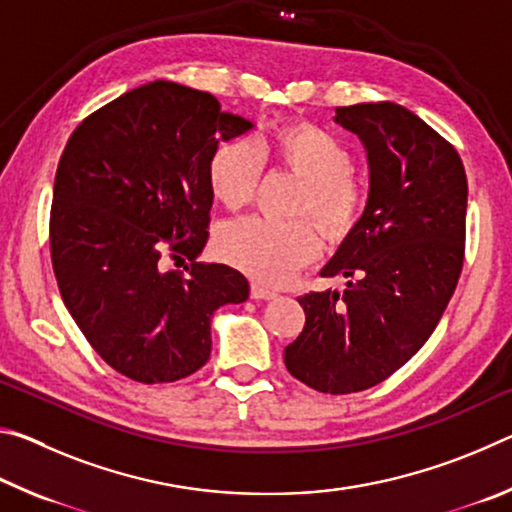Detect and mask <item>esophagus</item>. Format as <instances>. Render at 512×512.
<instances>
[{
    "instance_id": "1",
    "label": "esophagus",
    "mask_w": 512,
    "mask_h": 512,
    "mask_svg": "<svg viewBox=\"0 0 512 512\" xmlns=\"http://www.w3.org/2000/svg\"><path fill=\"white\" fill-rule=\"evenodd\" d=\"M277 296L275 291H271V289H266V287H262V284H250V298H255V300H273Z\"/></svg>"
}]
</instances>
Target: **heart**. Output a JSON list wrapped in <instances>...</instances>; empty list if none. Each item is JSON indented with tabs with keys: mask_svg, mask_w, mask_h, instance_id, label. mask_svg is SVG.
I'll use <instances>...</instances> for the list:
<instances>
[{
	"mask_svg": "<svg viewBox=\"0 0 512 512\" xmlns=\"http://www.w3.org/2000/svg\"><path fill=\"white\" fill-rule=\"evenodd\" d=\"M266 158L305 180L298 212L314 216L329 237H341L352 228L361 207V189L352 176V153L332 133L309 121L284 124L271 137H241L216 146L207 164V180L216 201L230 210L244 207L255 194ZM318 248L311 223L262 216L225 223L216 237L221 259L264 284L287 282L298 268L314 262Z\"/></svg>",
	"mask_w": 512,
	"mask_h": 512,
	"instance_id": "b5f03b06",
	"label": "heart"
}]
</instances>
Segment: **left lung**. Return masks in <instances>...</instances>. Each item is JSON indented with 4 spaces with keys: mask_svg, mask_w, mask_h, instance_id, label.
I'll use <instances>...</instances> for the list:
<instances>
[{
    "mask_svg": "<svg viewBox=\"0 0 512 512\" xmlns=\"http://www.w3.org/2000/svg\"><path fill=\"white\" fill-rule=\"evenodd\" d=\"M366 149V210L323 266L343 291L298 298L305 329L284 348L293 377L359 393L391 377L436 329L465 253L467 178L452 144L393 101L336 108Z\"/></svg>",
    "mask_w": 512,
    "mask_h": 512,
    "instance_id": "1",
    "label": "left lung"
}]
</instances>
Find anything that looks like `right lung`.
I'll return each mask as SVG.
<instances>
[{"label": "right lung", "mask_w": 512, "mask_h": 512, "mask_svg": "<svg viewBox=\"0 0 512 512\" xmlns=\"http://www.w3.org/2000/svg\"><path fill=\"white\" fill-rule=\"evenodd\" d=\"M255 124L210 92L153 81L92 112L58 162L49 241L60 296L99 357L140 384L203 368L212 316L248 300V280L201 264L219 142ZM187 256L188 275L161 257Z\"/></svg>", "instance_id": "right-lung-1"}]
</instances>
